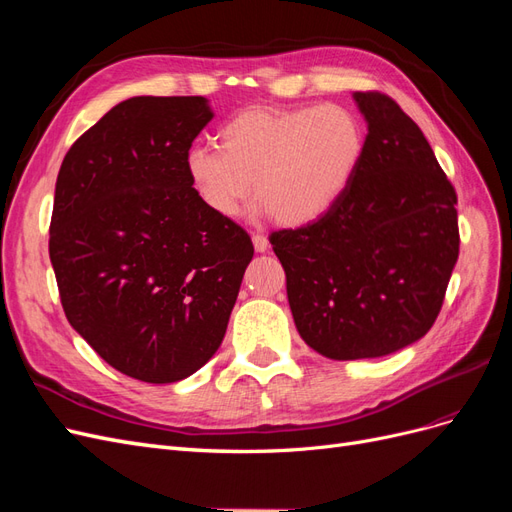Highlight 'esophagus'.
Here are the masks:
<instances>
[{
  "mask_svg": "<svg viewBox=\"0 0 512 512\" xmlns=\"http://www.w3.org/2000/svg\"><path fill=\"white\" fill-rule=\"evenodd\" d=\"M252 243H254V250L256 252H267L269 239L265 235H260V232H256V235H252Z\"/></svg>",
  "mask_w": 512,
  "mask_h": 512,
  "instance_id": "1",
  "label": "esophagus"
}]
</instances>
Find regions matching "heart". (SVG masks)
Wrapping results in <instances>:
<instances>
[{"label":"heart","mask_w":512,"mask_h":512,"mask_svg":"<svg viewBox=\"0 0 512 512\" xmlns=\"http://www.w3.org/2000/svg\"><path fill=\"white\" fill-rule=\"evenodd\" d=\"M363 153L361 121L344 106H252L224 123L220 149L192 147L183 166L196 198L218 218H237L254 181L260 211L305 226L344 196Z\"/></svg>","instance_id":"obj_1"}]
</instances>
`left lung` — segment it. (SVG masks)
Returning <instances> with one entry per match:
<instances>
[{"label":"left lung","instance_id":"8db88e82","mask_svg":"<svg viewBox=\"0 0 512 512\" xmlns=\"http://www.w3.org/2000/svg\"><path fill=\"white\" fill-rule=\"evenodd\" d=\"M365 153L320 220L269 237L290 312L327 359H376L436 322L459 256L457 194L421 128L380 91H356Z\"/></svg>","mask_w":512,"mask_h":512}]
</instances>
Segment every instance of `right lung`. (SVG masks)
I'll use <instances>...</instances> for the list:
<instances>
[{"mask_svg": "<svg viewBox=\"0 0 512 512\" xmlns=\"http://www.w3.org/2000/svg\"><path fill=\"white\" fill-rule=\"evenodd\" d=\"M211 119L203 96L130 98L76 138L57 175L49 254L66 318L108 365L151 384L192 376L220 348L254 256L185 175Z\"/></svg>", "mask_w": 512, "mask_h": 512, "instance_id": "add662e5", "label": "right lung"}]
</instances>
